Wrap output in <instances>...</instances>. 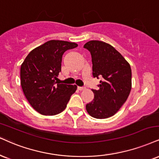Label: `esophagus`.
<instances>
[{"label": "esophagus", "mask_w": 159, "mask_h": 159, "mask_svg": "<svg viewBox=\"0 0 159 159\" xmlns=\"http://www.w3.org/2000/svg\"><path fill=\"white\" fill-rule=\"evenodd\" d=\"M78 89H79L80 91H84V90H85V87H78Z\"/></svg>", "instance_id": "esophagus-1"}]
</instances>
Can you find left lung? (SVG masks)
Returning a JSON list of instances; mask_svg holds the SVG:
<instances>
[{
    "mask_svg": "<svg viewBox=\"0 0 159 159\" xmlns=\"http://www.w3.org/2000/svg\"><path fill=\"white\" fill-rule=\"evenodd\" d=\"M91 52L94 77H102L99 90H91L93 101L86 111L96 119L113 116L124 105L132 88L130 66L118 51L107 43L91 40L84 45Z\"/></svg>",
    "mask_w": 159,
    "mask_h": 159,
    "instance_id": "1",
    "label": "left lung"
}]
</instances>
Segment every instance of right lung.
Segmentation results:
<instances>
[{"mask_svg":"<svg viewBox=\"0 0 159 159\" xmlns=\"http://www.w3.org/2000/svg\"><path fill=\"white\" fill-rule=\"evenodd\" d=\"M75 43L49 40L31 51L21 64L20 85L25 98L35 111L54 116L66 109L76 85L56 84L61 71L62 54L77 47Z\"/></svg>","mask_w":159,"mask_h":159,"instance_id":"obj_1","label":"right lung"}]
</instances>
